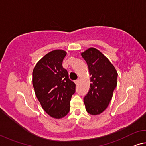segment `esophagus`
Instances as JSON below:
<instances>
[{"mask_svg":"<svg viewBox=\"0 0 146 146\" xmlns=\"http://www.w3.org/2000/svg\"><path fill=\"white\" fill-rule=\"evenodd\" d=\"M78 82H79V79H77V80H75V84H78Z\"/></svg>","mask_w":146,"mask_h":146,"instance_id":"obj_1","label":"esophagus"}]
</instances>
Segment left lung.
<instances>
[{"label":"left lung","mask_w":146,"mask_h":146,"mask_svg":"<svg viewBox=\"0 0 146 146\" xmlns=\"http://www.w3.org/2000/svg\"><path fill=\"white\" fill-rule=\"evenodd\" d=\"M90 75V88L84 98L86 110L98 115L109 105L117 86V73L114 66L99 50L91 47L81 53Z\"/></svg>","instance_id":"left-lung-1"}]
</instances>
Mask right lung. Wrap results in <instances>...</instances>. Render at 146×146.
<instances>
[{"instance_id": "obj_1", "label": "right lung", "mask_w": 146, "mask_h": 146, "mask_svg": "<svg viewBox=\"0 0 146 146\" xmlns=\"http://www.w3.org/2000/svg\"><path fill=\"white\" fill-rule=\"evenodd\" d=\"M67 52L58 49L47 53L34 67L32 84L35 94L46 113L53 118L66 116L75 92V84L62 66Z\"/></svg>"}]
</instances>
